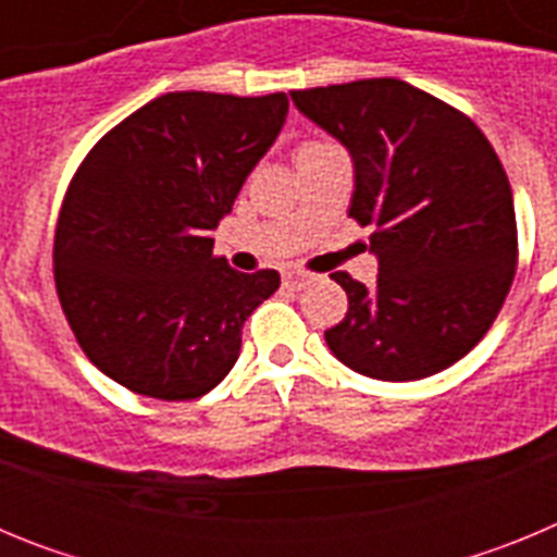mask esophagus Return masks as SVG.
Segmentation results:
<instances>
[{"mask_svg": "<svg viewBox=\"0 0 557 557\" xmlns=\"http://www.w3.org/2000/svg\"><path fill=\"white\" fill-rule=\"evenodd\" d=\"M309 278H312L309 273H298V270H289V273H284V287L304 289L309 284Z\"/></svg>", "mask_w": 557, "mask_h": 557, "instance_id": "esophagus-1", "label": "esophagus"}]
</instances>
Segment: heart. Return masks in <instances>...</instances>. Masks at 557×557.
I'll list each match as a JSON object with an SVG mask.
<instances>
[{"label":"heart","mask_w":557,"mask_h":557,"mask_svg":"<svg viewBox=\"0 0 557 557\" xmlns=\"http://www.w3.org/2000/svg\"><path fill=\"white\" fill-rule=\"evenodd\" d=\"M326 147H332V145H329V141H304V145L298 147V152H295V159H301V156H309V152L326 150Z\"/></svg>","instance_id":"1"}]
</instances>
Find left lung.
I'll list each match as a JSON object with an SVG mask.
<instances>
[{
  "instance_id": "left-lung-1",
  "label": "left lung",
  "mask_w": 557,
  "mask_h": 557,
  "mask_svg": "<svg viewBox=\"0 0 557 557\" xmlns=\"http://www.w3.org/2000/svg\"><path fill=\"white\" fill-rule=\"evenodd\" d=\"M289 97L348 150V214L373 225L376 284L334 273L348 312L326 346L382 382L455 366L496 321L516 273L513 195L494 147L469 116L396 77Z\"/></svg>"
}]
</instances>
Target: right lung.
Here are the masks:
<instances>
[{"label":"right lung","instance_id":"add662e5","mask_svg":"<svg viewBox=\"0 0 557 557\" xmlns=\"http://www.w3.org/2000/svg\"><path fill=\"white\" fill-rule=\"evenodd\" d=\"M287 95L172 91L108 131L69 184L55 284L86 357L139 396L186 401L218 387L243 326L282 278L211 256L287 120Z\"/></svg>","mask_w":557,"mask_h":557}]
</instances>
